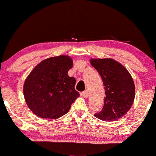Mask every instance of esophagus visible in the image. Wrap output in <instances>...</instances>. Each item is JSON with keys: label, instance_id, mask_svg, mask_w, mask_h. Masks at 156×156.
<instances>
[{"label": "esophagus", "instance_id": "obj_1", "mask_svg": "<svg viewBox=\"0 0 156 156\" xmlns=\"http://www.w3.org/2000/svg\"><path fill=\"white\" fill-rule=\"evenodd\" d=\"M82 95H83V98H87L89 97V92L88 91H84V92H83L81 93Z\"/></svg>", "mask_w": 156, "mask_h": 156}]
</instances>
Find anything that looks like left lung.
I'll list each match as a JSON object with an SVG mask.
<instances>
[{"mask_svg": "<svg viewBox=\"0 0 156 156\" xmlns=\"http://www.w3.org/2000/svg\"><path fill=\"white\" fill-rule=\"evenodd\" d=\"M90 64L103 80L105 94L103 108L94 117L109 122L124 117L135 98V84L130 73L111 58H90Z\"/></svg>", "mask_w": 156, "mask_h": 156, "instance_id": "8db88e82", "label": "left lung"}]
</instances>
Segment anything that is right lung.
Masks as SVG:
<instances>
[{"label":"right lung","mask_w":156,"mask_h":156,"mask_svg":"<svg viewBox=\"0 0 156 156\" xmlns=\"http://www.w3.org/2000/svg\"><path fill=\"white\" fill-rule=\"evenodd\" d=\"M73 66L69 55L51 57L37 64L27 76L23 84L25 101L37 117L58 119L80 96L75 89L76 79L68 76Z\"/></svg>","instance_id":"1"}]
</instances>
